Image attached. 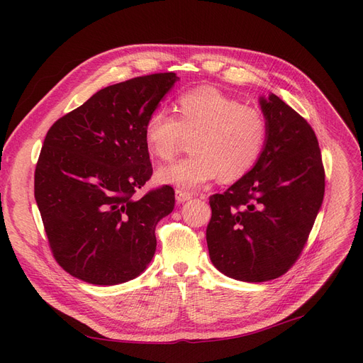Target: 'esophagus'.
<instances>
[{
	"label": "esophagus",
	"mask_w": 363,
	"mask_h": 363,
	"mask_svg": "<svg viewBox=\"0 0 363 363\" xmlns=\"http://www.w3.org/2000/svg\"><path fill=\"white\" fill-rule=\"evenodd\" d=\"M175 199H177L178 203H185V201L193 199V194H189L186 191H182V189H177V191H175Z\"/></svg>",
	"instance_id": "obj_1"
}]
</instances>
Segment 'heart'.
<instances>
[{"label":"heart","mask_w":363,"mask_h":363,"mask_svg":"<svg viewBox=\"0 0 363 363\" xmlns=\"http://www.w3.org/2000/svg\"><path fill=\"white\" fill-rule=\"evenodd\" d=\"M177 111L178 116L155 110L144 123L145 148L159 160H170L185 138H193V156L160 167V184L196 191L219 175L237 181L259 163L269 133L259 108L242 106L213 86H200L179 95Z\"/></svg>","instance_id":"1"}]
</instances>
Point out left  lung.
<instances>
[{"label":"left lung","instance_id":"left-lung-1","mask_svg":"<svg viewBox=\"0 0 363 363\" xmlns=\"http://www.w3.org/2000/svg\"><path fill=\"white\" fill-rule=\"evenodd\" d=\"M269 125L259 163L211 197L206 240L212 263L245 282L271 281L298 259L322 206L325 172L311 125L275 94L260 97Z\"/></svg>","mask_w":363,"mask_h":363}]
</instances>
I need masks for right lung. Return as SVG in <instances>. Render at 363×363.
I'll list each match as a JSON object with an SVG mask.
<instances>
[{
    "label": "right lung",
    "instance_id": "right-lung-1",
    "mask_svg": "<svg viewBox=\"0 0 363 363\" xmlns=\"http://www.w3.org/2000/svg\"><path fill=\"white\" fill-rule=\"evenodd\" d=\"M178 79L169 72L106 86L47 132L35 200L51 252L72 277L116 285L141 275L155 256L156 225L174 211L175 191L133 194L152 175L145 119Z\"/></svg>",
    "mask_w": 363,
    "mask_h": 363
}]
</instances>
